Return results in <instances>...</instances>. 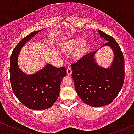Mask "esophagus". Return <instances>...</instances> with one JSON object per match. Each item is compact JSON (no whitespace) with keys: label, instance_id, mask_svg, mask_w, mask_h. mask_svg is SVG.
I'll return each instance as SVG.
<instances>
[{"label":"esophagus","instance_id":"1","mask_svg":"<svg viewBox=\"0 0 134 134\" xmlns=\"http://www.w3.org/2000/svg\"><path fill=\"white\" fill-rule=\"evenodd\" d=\"M66 71H67V74L68 75H70L72 73V70L71 68V67H68L66 69Z\"/></svg>","mask_w":134,"mask_h":134}]
</instances>
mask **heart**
I'll list each match as a JSON object with an SVG mask.
<instances>
[{
    "label": "heart",
    "mask_w": 134,
    "mask_h": 134,
    "mask_svg": "<svg viewBox=\"0 0 134 134\" xmlns=\"http://www.w3.org/2000/svg\"><path fill=\"white\" fill-rule=\"evenodd\" d=\"M75 49L73 54V58L75 59H81L87 54L89 49V43L85 39L74 37L69 39L62 43L61 46V50L64 52H70Z\"/></svg>",
    "instance_id": "b5f03b06"
}]
</instances>
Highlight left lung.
<instances>
[{"label": "left lung", "mask_w": 134, "mask_h": 134, "mask_svg": "<svg viewBox=\"0 0 134 134\" xmlns=\"http://www.w3.org/2000/svg\"><path fill=\"white\" fill-rule=\"evenodd\" d=\"M99 33L107 42L102 47L109 46L114 52L110 68L100 67L96 63L94 55L97 51L71 64L75 91L84 103L94 107L111 103L121 91L125 79L124 58L119 45L111 36L99 30Z\"/></svg>", "instance_id": "1"}]
</instances>
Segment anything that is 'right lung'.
I'll list each match as a JSON object with an SVG mask.
<instances>
[{
  "instance_id": "add662e5",
  "label": "right lung",
  "mask_w": 134,
  "mask_h": 134,
  "mask_svg": "<svg viewBox=\"0 0 134 134\" xmlns=\"http://www.w3.org/2000/svg\"><path fill=\"white\" fill-rule=\"evenodd\" d=\"M42 30L34 31L23 38L10 55V80L13 92L23 104L34 110L46 109L55 103L61 80L66 75L65 67L56 68L50 64L32 75L25 74L19 69L18 57L21 49Z\"/></svg>"
}]
</instances>
